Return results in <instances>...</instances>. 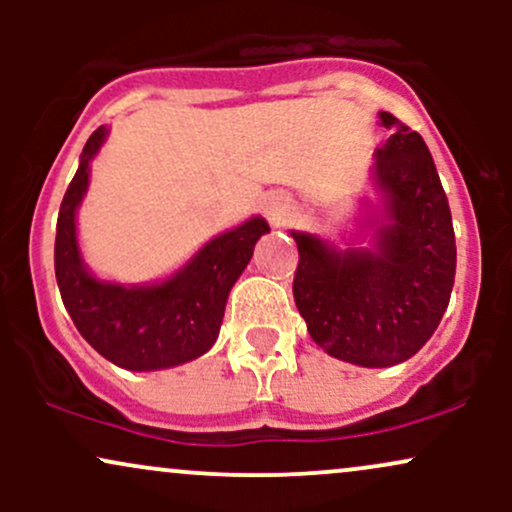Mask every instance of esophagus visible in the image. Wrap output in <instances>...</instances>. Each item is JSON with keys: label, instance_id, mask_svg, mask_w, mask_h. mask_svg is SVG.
<instances>
[{"label": "esophagus", "instance_id": "esophagus-1", "mask_svg": "<svg viewBox=\"0 0 512 512\" xmlns=\"http://www.w3.org/2000/svg\"><path fill=\"white\" fill-rule=\"evenodd\" d=\"M291 207L286 202H276L272 207H267V219L274 223V226H281V223L289 221Z\"/></svg>", "mask_w": 512, "mask_h": 512}]
</instances>
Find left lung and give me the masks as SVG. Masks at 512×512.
Here are the masks:
<instances>
[{
    "label": "left lung",
    "mask_w": 512,
    "mask_h": 512,
    "mask_svg": "<svg viewBox=\"0 0 512 512\" xmlns=\"http://www.w3.org/2000/svg\"><path fill=\"white\" fill-rule=\"evenodd\" d=\"M390 132L375 151L385 223L373 248L337 250L293 231L296 308L317 346L366 368L407 361L436 332L455 284V231L436 163L419 132L380 113Z\"/></svg>",
    "instance_id": "1"
}]
</instances>
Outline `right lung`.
Masks as SVG:
<instances>
[{"mask_svg": "<svg viewBox=\"0 0 512 512\" xmlns=\"http://www.w3.org/2000/svg\"><path fill=\"white\" fill-rule=\"evenodd\" d=\"M108 129L98 127L81 151L79 170L64 192L55 238V276L76 330L98 354L127 370L180 366L207 354L219 337L228 293L260 236L262 216L209 240L185 267L149 286H120L96 279L76 243V209L86 195L88 163Z\"/></svg>", "mask_w": 512, "mask_h": 512, "instance_id": "1", "label": "right lung"}]
</instances>
